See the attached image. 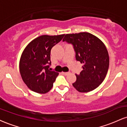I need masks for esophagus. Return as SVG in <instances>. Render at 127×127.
I'll return each mask as SVG.
<instances>
[{
    "label": "esophagus",
    "instance_id": "esophagus-1",
    "mask_svg": "<svg viewBox=\"0 0 127 127\" xmlns=\"http://www.w3.org/2000/svg\"><path fill=\"white\" fill-rule=\"evenodd\" d=\"M62 74L63 75H67L68 74V72H62Z\"/></svg>",
    "mask_w": 127,
    "mask_h": 127
}]
</instances>
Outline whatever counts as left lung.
I'll use <instances>...</instances> for the list:
<instances>
[{
    "label": "left lung",
    "instance_id": "8db88e82",
    "mask_svg": "<svg viewBox=\"0 0 127 127\" xmlns=\"http://www.w3.org/2000/svg\"><path fill=\"white\" fill-rule=\"evenodd\" d=\"M63 41L73 45L76 60L84 64L82 71L76 74V81L73 86L81 93L95 90L104 81L109 69V57L105 45L87 32L67 34Z\"/></svg>",
    "mask_w": 127,
    "mask_h": 127
}]
</instances>
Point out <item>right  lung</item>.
<instances>
[{"mask_svg": "<svg viewBox=\"0 0 127 127\" xmlns=\"http://www.w3.org/2000/svg\"><path fill=\"white\" fill-rule=\"evenodd\" d=\"M64 36H40L24 49L20 61V72L24 82L32 91L45 94L52 88L59 73L49 69L51 50Z\"/></svg>", "mask_w": 127, "mask_h": 127, "instance_id": "right-lung-1", "label": "right lung"}]
</instances>
